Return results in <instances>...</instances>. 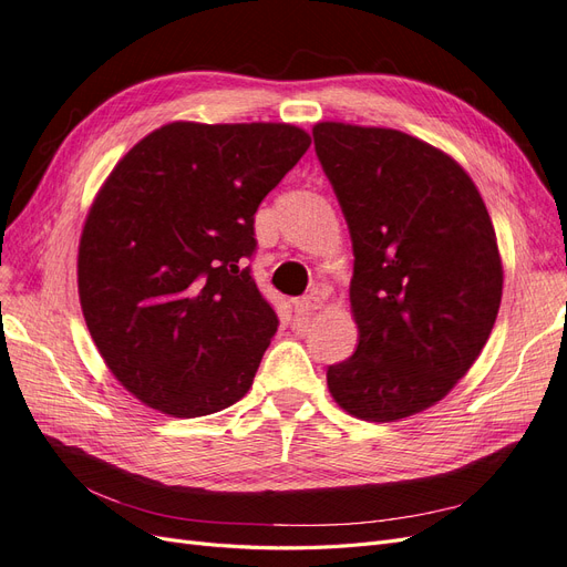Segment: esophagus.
I'll use <instances>...</instances> for the list:
<instances>
[{
	"instance_id": "esophagus-1",
	"label": "esophagus",
	"mask_w": 567,
	"mask_h": 567,
	"mask_svg": "<svg viewBox=\"0 0 567 567\" xmlns=\"http://www.w3.org/2000/svg\"><path fill=\"white\" fill-rule=\"evenodd\" d=\"M293 307H296V315L300 317H307V315H315L319 307H321V298L317 293L312 296H305V298H298L293 300Z\"/></svg>"
}]
</instances>
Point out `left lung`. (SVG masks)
Masks as SVG:
<instances>
[{
	"label": "left lung",
	"instance_id": "8db88e82",
	"mask_svg": "<svg viewBox=\"0 0 567 567\" xmlns=\"http://www.w3.org/2000/svg\"><path fill=\"white\" fill-rule=\"evenodd\" d=\"M312 136L352 238L359 329L326 383L357 419L419 414L492 333L504 286L492 219L466 169L416 136L346 123H319Z\"/></svg>",
	"mask_w": 567,
	"mask_h": 567
}]
</instances>
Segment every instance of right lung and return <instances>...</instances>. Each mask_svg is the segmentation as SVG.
<instances>
[{
    "mask_svg": "<svg viewBox=\"0 0 567 567\" xmlns=\"http://www.w3.org/2000/svg\"><path fill=\"white\" fill-rule=\"evenodd\" d=\"M286 123H169L96 194L78 255L84 321L136 400L177 419L238 402L277 333L255 286V213L310 148Z\"/></svg>",
    "mask_w": 567,
    "mask_h": 567,
    "instance_id": "add662e5",
    "label": "right lung"
}]
</instances>
